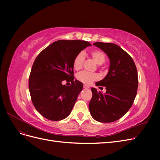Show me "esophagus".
I'll return each instance as SVG.
<instances>
[{"mask_svg":"<svg viewBox=\"0 0 160 160\" xmlns=\"http://www.w3.org/2000/svg\"><path fill=\"white\" fill-rule=\"evenodd\" d=\"M83 88H84V89H89V87L88 86V85H83Z\"/></svg>","mask_w":160,"mask_h":160,"instance_id":"esophagus-1","label":"esophagus"}]
</instances>
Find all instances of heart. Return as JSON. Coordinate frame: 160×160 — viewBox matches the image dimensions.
Segmentation results:
<instances>
[{
    "label": "heart",
    "instance_id": "1",
    "mask_svg": "<svg viewBox=\"0 0 160 160\" xmlns=\"http://www.w3.org/2000/svg\"><path fill=\"white\" fill-rule=\"evenodd\" d=\"M90 56L96 63L99 65H102L105 61V54L103 52L100 50H93L91 51ZM84 59L85 56L83 52H79V54H77L74 58L73 62H72L73 68L77 71L81 69L82 66H83ZM77 79L79 81L82 82V83L89 85L91 84L92 82H93L94 81L98 80L99 79V76L98 75H97L95 73H91V72H88L86 71H82L77 74Z\"/></svg>",
    "mask_w": 160,
    "mask_h": 160
}]
</instances>
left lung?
I'll return each mask as SVG.
<instances>
[{
    "label": "left lung",
    "instance_id": "left-lung-1",
    "mask_svg": "<svg viewBox=\"0 0 160 160\" xmlns=\"http://www.w3.org/2000/svg\"><path fill=\"white\" fill-rule=\"evenodd\" d=\"M93 45L107 54L110 65L108 75L95 83L99 88L105 87V93L91 88L89 111L98 122H113L123 117L133 103L138 87L136 66L128 53L117 45L96 42Z\"/></svg>",
    "mask_w": 160,
    "mask_h": 160
}]
</instances>
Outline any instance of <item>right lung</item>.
Here are the masks:
<instances>
[{
  "mask_svg": "<svg viewBox=\"0 0 160 160\" xmlns=\"http://www.w3.org/2000/svg\"><path fill=\"white\" fill-rule=\"evenodd\" d=\"M90 42L79 40H59L42 50L33 62L28 79L32 102L43 117L51 121L64 119L72 111L83 83L74 80L75 56ZM70 81V86L62 85Z\"/></svg>",
  "mask_w": 160,
  "mask_h": 160,
  "instance_id": "obj_1",
  "label": "right lung"
}]
</instances>
